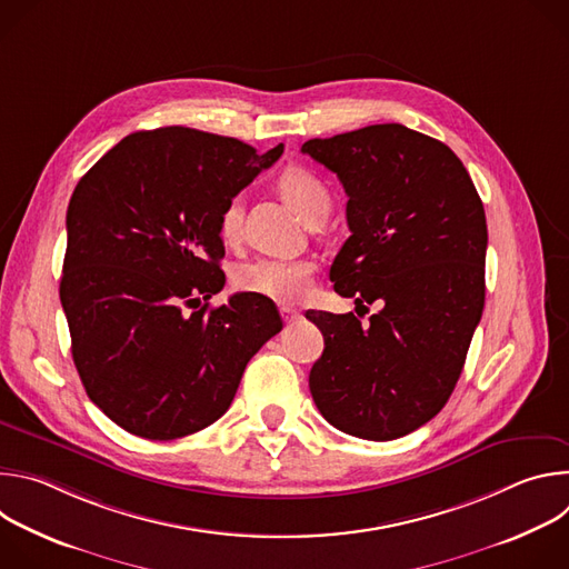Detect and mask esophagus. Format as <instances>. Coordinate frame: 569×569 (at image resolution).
Here are the masks:
<instances>
[{
    "label": "esophagus",
    "mask_w": 569,
    "mask_h": 569,
    "mask_svg": "<svg viewBox=\"0 0 569 569\" xmlns=\"http://www.w3.org/2000/svg\"><path fill=\"white\" fill-rule=\"evenodd\" d=\"M279 312H281V317H283V321L286 323H292V321H297L301 315H299V310H295V308H290V306H281L279 308Z\"/></svg>",
    "instance_id": "1"
}]
</instances>
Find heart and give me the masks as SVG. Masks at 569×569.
<instances>
[{
  "mask_svg": "<svg viewBox=\"0 0 569 569\" xmlns=\"http://www.w3.org/2000/svg\"><path fill=\"white\" fill-rule=\"evenodd\" d=\"M281 196L292 204V209L308 220L312 213L329 209V189L308 169L295 167L283 171L279 178ZM218 229L224 242H233L240 229V200L231 198L218 220ZM315 266L306 259H270L261 257L236 268L233 286L242 292L259 295L277 303H297L308 297L312 288Z\"/></svg>",
  "mask_w": 569,
  "mask_h": 569,
  "instance_id": "obj_1",
  "label": "heart"
}]
</instances>
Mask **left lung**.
Segmentation results:
<instances>
[{
    "label": "left lung",
    "mask_w": 569,
    "mask_h": 569,
    "mask_svg": "<svg viewBox=\"0 0 569 569\" xmlns=\"http://www.w3.org/2000/svg\"><path fill=\"white\" fill-rule=\"evenodd\" d=\"M301 152L349 196L336 292L380 303L367 323L353 312H306L323 336L308 378L312 400L347 435L405 437L448 402L481 319L483 204L446 143L400 123L310 139Z\"/></svg>",
    "instance_id": "8db88e82"
}]
</instances>
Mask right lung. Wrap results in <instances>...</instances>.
<instances>
[{"mask_svg": "<svg viewBox=\"0 0 569 569\" xmlns=\"http://www.w3.org/2000/svg\"><path fill=\"white\" fill-rule=\"evenodd\" d=\"M184 126L128 134L67 207L60 301L97 408L171 441L218 421L250 358L283 329L270 299L222 290V207L281 157Z\"/></svg>", "mask_w": 569, "mask_h": 569, "instance_id": "right-lung-1", "label": "right lung"}]
</instances>
